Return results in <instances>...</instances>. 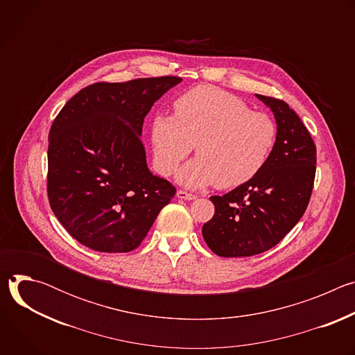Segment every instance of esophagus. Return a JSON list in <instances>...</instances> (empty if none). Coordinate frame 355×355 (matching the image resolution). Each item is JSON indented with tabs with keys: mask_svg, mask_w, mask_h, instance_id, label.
I'll return each mask as SVG.
<instances>
[{
	"mask_svg": "<svg viewBox=\"0 0 355 355\" xmlns=\"http://www.w3.org/2000/svg\"><path fill=\"white\" fill-rule=\"evenodd\" d=\"M177 198L178 199H184V200H192V199H196V195L180 189V191H177Z\"/></svg>",
	"mask_w": 355,
	"mask_h": 355,
	"instance_id": "esophagus-1",
	"label": "esophagus"
}]
</instances>
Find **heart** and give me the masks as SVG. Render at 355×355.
Wrapping results in <instances>:
<instances>
[{"label":"heart","instance_id":"obj_1","mask_svg":"<svg viewBox=\"0 0 355 355\" xmlns=\"http://www.w3.org/2000/svg\"><path fill=\"white\" fill-rule=\"evenodd\" d=\"M150 140L162 175H171L195 146L196 159L180 170L178 181L189 188L215 184L229 189L261 171L274 148L277 126L239 96L200 85L175 101L174 116H153Z\"/></svg>","mask_w":355,"mask_h":355}]
</instances>
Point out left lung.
Masks as SVG:
<instances>
[{
	"instance_id": "left-lung-1",
	"label": "left lung",
	"mask_w": 355,
	"mask_h": 355,
	"mask_svg": "<svg viewBox=\"0 0 355 355\" xmlns=\"http://www.w3.org/2000/svg\"><path fill=\"white\" fill-rule=\"evenodd\" d=\"M277 122V140L261 171L223 196H211L214 218L202 227L220 257H250L278 244L305 214L316 174V146L282 99L256 94Z\"/></svg>"
}]
</instances>
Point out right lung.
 I'll use <instances>...</instances> for the list:
<instances>
[{
    "mask_svg": "<svg viewBox=\"0 0 355 355\" xmlns=\"http://www.w3.org/2000/svg\"><path fill=\"white\" fill-rule=\"evenodd\" d=\"M180 77L95 83L62 108L49 132L47 196L69 234L103 252L139 247L175 187L147 168L146 115Z\"/></svg>",
    "mask_w": 355,
    "mask_h": 355,
    "instance_id": "obj_1",
    "label": "right lung"
}]
</instances>
